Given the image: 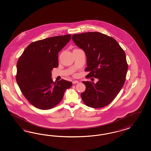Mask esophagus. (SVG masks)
I'll use <instances>...</instances> for the list:
<instances>
[{"label":"esophagus","mask_w":151,"mask_h":151,"mask_svg":"<svg viewBox=\"0 0 151 151\" xmlns=\"http://www.w3.org/2000/svg\"><path fill=\"white\" fill-rule=\"evenodd\" d=\"M78 83V81H77V80H73V84H76V83Z\"/></svg>","instance_id":"1"}]
</instances>
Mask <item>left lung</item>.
<instances>
[{"instance_id": "8db88e82", "label": "left lung", "mask_w": 151, "mask_h": 151, "mask_svg": "<svg viewBox=\"0 0 151 151\" xmlns=\"http://www.w3.org/2000/svg\"><path fill=\"white\" fill-rule=\"evenodd\" d=\"M73 42L84 51L90 72L86 76L99 79L94 82L83 81L85 91L81 96L84 104L92 108L109 105L118 95L126 81L128 64L126 54L117 41L99 32L73 34Z\"/></svg>"}]
</instances>
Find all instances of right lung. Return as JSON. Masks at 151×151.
I'll use <instances>...</instances> for the list:
<instances>
[{"label": "right lung", "instance_id": "right-lung-1", "mask_svg": "<svg viewBox=\"0 0 151 151\" xmlns=\"http://www.w3.org/2000/svg\"><path fill=\"white\" fill-rule=\"evenodd\" d=\"M71 38L68 34L32 42L19 58L17 82L25 99L37 109L54 108L72 86V82L64 79L54 82L51 73L58 67V53Z\"/></svg>", "mask_w": 151, "mask_h": 151}]
</instances>
